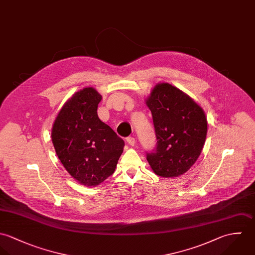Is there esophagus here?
<instances>
[{
    "label": "esophagus",
    "instance_id": "esophagus-1",
    "mask_svg": "<svg viewBox=\"0 0 255 255\" xmlns=\"http://www.w3.org/2000/svg\"><path fill=\"white\" fill-rule=\"evenodd\" d=\"M127 143H128L130 146L134 147V146L136 145V140H135V138H133V137H129V138H127Z\"/></svg>",
    "mask_w": 255,
    "mask_h": 255
}]
</instances>
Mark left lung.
I'll return each mask as SVG.
<instances>
[{
    "mask_svg": "<svg viewBox=\"0 0 255 255\" xmlns=\"http://www.w3.org/2000/svg\"><path fill=\"white\" fill-rule=\"evenodd\" d=\"M153 115L156 149L147 153L153 172L178 177L189 170L203 150L208 122L203 108L168 83H158L146 99Z\"/></svg>",
    "mask_w": 255,
    "mask_h": 255,
    "instance_id": "1",
    "label": "left lung"
}]
</instances>
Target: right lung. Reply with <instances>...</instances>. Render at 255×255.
I'll return each instance as SVG.
<instances>
[{
    "instance_id": "obj_1",
    "label": "right lung",
    "mask_w": 255,
    "mask_h": 255,
    "mask_svg": "<svg viewBox=\"0 0 255 255\" xmlns=\"http://www.w3.org/2000/svg\"><path fill=\"white\" fill-rule=\"evenodd\" d=\"M102 100L94 88L80 90L64 103L52 127V143L63 166L89 187L114 172L124 148V141L99 118Z\"/></svg>"
}]
</instances>
